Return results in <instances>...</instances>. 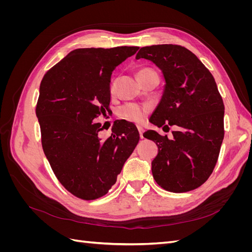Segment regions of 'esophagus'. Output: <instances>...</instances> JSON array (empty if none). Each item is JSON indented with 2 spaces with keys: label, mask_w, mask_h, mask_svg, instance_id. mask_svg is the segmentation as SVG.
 <instances>
[{
  "label": "esophagus",
  "mask_w": 252,
  "mask_h": 252,
  "mask_svg": "<svg viewBox=\"0 0 252 252\" xmlns=\"http://www.w3.org/2000/svg\"><path fill=\"white\" fill-rule=\"evenodd\" d=\"M138 130H139V132H140V138H141V139H143V138H144V136H143L144 128H143V127H141V126H138Z\"/></svg>",
  "instance_id": "1"
}]
</instances>
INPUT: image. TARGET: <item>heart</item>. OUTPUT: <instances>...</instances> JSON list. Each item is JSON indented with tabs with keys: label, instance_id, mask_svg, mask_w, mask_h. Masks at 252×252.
Instances as JSON below:
<instances>
[{
	"label": "heart",
	"instance_id": "obj_1",
	"mask_svg": "<svg viewBox=\"0 0 252 252\" xmlns=\"http://www.w3.org/2000/svg\"><path fill=\"white\" fill-rule=\"evenodd\" d=\"M154 70L149 69V68H144V69H141L139 71V75L147 73V72H152ZM114 88H116V83L111 82L110 84V91L113 93ZM149 112V108L147 106L144 105H139V104H134V103H128L123 106H121L118 110V114L122 118L125 119L127 121L134 122V123H142L144 122L145 118Z\"/></svg>",
	"mask_w": 252,
	"mask_h": 252
}]
</instances>
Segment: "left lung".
Here are the masks:
<instances>
[{"instance_id": "obj_1", "label": "left lung", "mask_w": 252, "mask_h": 252, "mask_svg": "<svg viewBox=\"0 0 252 252\" xmlns=\"http://www.w3.org/2000/svg\"><path fill=\"white\" fill-rule=\"evenodd\" d=\"M146 59L162 70L165 88L150 122L175 125L173 139L148 130L144 138L158 148L151 163L154 179L167 191L187 192L208 180L224 139V103L215 78L201 61L180 45L142 47L135 59Z\"/></svg>"}]
</instances>
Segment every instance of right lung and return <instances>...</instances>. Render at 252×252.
<instances>
[{
	"mask_svg": "<svg viewBox=\"0 0 252 252\" xmlns=\"http://www.w3.org/2000/svg\"><path fill=\"white\" fill-rule=\"evenodd\" d=\"M136 46L79 48L45 73L35 113L42 146L57 179L82 200L105 195L140 140L135 125L114 122L108 139L94 122L109 109L110 78Z\"/></svg>",
	"mask_w": 252,
	"mask_h": 252,
	"instance_id": "add662e5",
	"label": "right lung"
}]
</instances>
